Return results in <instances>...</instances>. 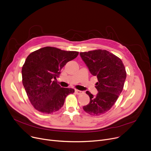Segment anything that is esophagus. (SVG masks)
Returning <instances> with one entry per match:
<instances>
[{
  "label": "esophagus",
  "mask_w": 151,
  "mask_h": 151,
  "mask_svg": "<svg viewBox=\"0 0 151 151\" xmlns=\"http://www.w3.org/2000/svg\"><path fill=\"white\" fill-rule=\"evenodd\" d=\"M75 93L77 94V95H81V94H83L84 92L81 91H79V90H75Z\"/></svg>",
  "instance_id": "1"
}]
</instances>
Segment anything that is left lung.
Here are the masks:
<instances>
[{
    "mask_svg": "<svg viewBox=\"0 0 151 151\" xmlns=\"http://www.w3.org/2000/svg\"><path fill=\"white\" fill-rule=\"evenodd\" d=\"M80 54L91 73L98 79L96 84L98 93L94 96L86 92L90 101L83 109L92 116L104 114L112 108L123 90L127 76L125 68L121 59L106 50H97Z\"/></svg>",
    "mask_w": 151,
    "mask_h": 151,
    "instance_id": "1",
    "label": "left lung"
}]
</instances>
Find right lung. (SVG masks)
<instances>
[{
    "instance_id": "add662e5",
    "label": "right lung",
    "mask_w": 151,
    "mask_h": 151,
    "mask_svg": "<svg viewBox=\"0 0 151 151\" xmlns=\"http://www.w3.org/2000/svg\"><path fill=\"white\" fill-rule=\"evenodd\" d=\"M78 54L46 46L28 55L22 68V84L31 104L38 111L45 114L58 111L68 95L74 93L73 89L61 88L56 78L62 68Z\"/></svg>"
}]
</instances>
